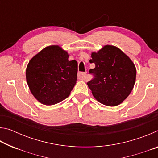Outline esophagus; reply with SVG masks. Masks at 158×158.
Instances as JSON below:
<instances>
[{
    "label": "esophagus",
    "mask_w": 158,
    "mask_h": 158,
    "mask_svg": "<svg viewBox=\"0 0 158 158\" xmlns=\"http://www.w3.org/2000/svg\"><path fill=\"white\" fill-rule=\"evenodd\" d=\"M85 73H79L78 74V79L80 80H85Z\"/></svg>",
    "instance_id": "obj_1"
}]
</instances>
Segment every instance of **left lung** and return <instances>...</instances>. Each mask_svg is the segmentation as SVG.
Instances as JSON below:
<instances>
[{
    "instance_id": "obj_1",
    "label": "left lung",
    "mask_w": 158,
    "mask_h": 158,
    "mask_svg": "<svg viewBox=\"0 0 158 158\" xmlns=\"http://www.w3.org/2000/svg\"><path fill=\"white\" fill-rule=\"evenodd\" d=\"M95 68L89 73L94 78L87 83L99 102L115 106L121 104L132 91L136 80V68L130 58L118 48L105 45L91 53Z\"/></svg>"
}]
</instances>
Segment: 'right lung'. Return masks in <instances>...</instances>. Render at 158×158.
Wrapping results in <instances>:
<instances>
[{
    "label": "right lung",
    "mask_w": 158,
    "mask_h": 158,
    "mask_svg": "<svg viewBox=\"0 0 158 158\" xmlns=\"http://www.w3.org/2000/svg\"><path fill=\"white\" fill-rule=\"evenodd\" d=\"M58 45L45 47L31 58L26 68L29 89L40 102L53 105L70 94L77 79V62Z\"/></svg>",
    "instance_id": "add662e5"
}]
</instances>
